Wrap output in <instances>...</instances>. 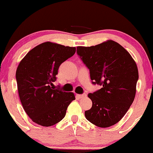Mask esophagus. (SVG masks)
Instances as JSON below:
<instances>
[{
  "label": "esophagus",
  "mask_w": 153,
  "mask_h": 153,
  "mask_svg": "<svg viewBox=\"0 0 153 153\" xmlns=\"http://www.w3.org/2000/svg\"><path fill=\"white\" fill-rule=\"evenodd\" d=\"M86 96H87L86 95V94H77L76 97H77V98L82 99V98H84V97H85Z\"/></svg>",
  "instance_id": "obj_1"
}]
</instances>
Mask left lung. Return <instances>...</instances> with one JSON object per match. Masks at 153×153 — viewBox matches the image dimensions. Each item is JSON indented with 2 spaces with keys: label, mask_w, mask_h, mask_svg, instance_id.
I'll return each instance as SVG.
<instances>
[{
  "label": "left lung",
  "mask_w": 153,
  "mask_h": 153,
  "mask_svg": "<svg viewBox=\"0 0 153 153\" xmlns=\"http://www.w3.org/2000/svg\"><path fill=\"white\" fill-rule=\"evenodd\" d=\"M76 53L89 69L92 84L102 88L88 94L92 107L86 119L100 127L119 122L133 103L138 79L136 63L118 42L108 40L95 46H78Z\"/></svg>",
  "instance_id": "8db88e82"
}]
</instances>
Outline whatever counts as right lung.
I'll list each match as a JSON object with an SVG mask.
<instances>
[{
	"label": "right lung",
	"instance_id": "obj_1",
	"mask_svg": "<svg viewBox=\"0 0 153 153\" xmlns=\"http://www.w3.org/2000/svg\"><path fill=\"white\" fill-rule=\"evenodd\" d=\"M76 52L75 47L45 42L34 47L20 61L16 80L23 109L35 123L50 127L60 122L75 100L74 93L53 87L58 68Z\"/></svg>",
	"mask_w": 153,
	"mask_h": 153
}]
</instances>
